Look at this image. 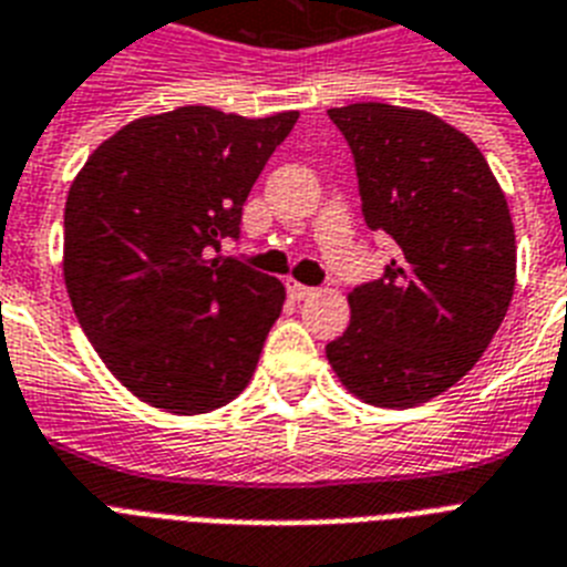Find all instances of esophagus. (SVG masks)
Listing matches in <instances>:
<instances>
[{
  "label": "esophagus",
  "instance_id": "1",
  "mask_svg": "<svg viewBox=\"0 0 567 567\" xmlns=\"http://www.w3.org/2000/svg\"><path fill=\"white\" fill-rule=\"evenodd\" d=\"M315 293V288H308V285H299L293 282V279H288V297L291 299H306Z\"/></svg>",
  "mask_w": 567,
  "mask_h": 567
}]
</instances>
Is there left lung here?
Instances as JSON below:
<instances>
[{"label": "left lung", "instance_id": "obj_1", "mask_svg": "<svg viewBox=\"0 0 567 567\" xmlns=\"http://www.w3.org/2000/svg\"><path fill=\"white\" fill-rule=\"evenodd\" d=\"M329 118L355 156L363 220L393 238L395 259L349 293L352 320L326 358L363 402L416 408L475 367L507 315V197L475 142L434 113L363 101Z\"/></svg>", "mask_w": 567, "mask_h": 567}]
</instances>
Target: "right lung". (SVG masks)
Returning a JSON list of instances; mask_svg holds the SVG:
<instances>
[{"instance_id": "obj_1", "label": "right lung", "mask_w": 567, "mask_h": 567, "mask_svg": "<svg viewBox=\"0 0 567 567\" xmlns=\"http://www.w3.org/2000/svg\"><path fill=\"white\" fill-rule=\"evenodd\" d=\"M297 110L244 118L177 107L92 151L63 212V279L107 370L136 399L195 416L250 384L285 285L238 259L241 206Z\"/></svg>"}]
</instances>
